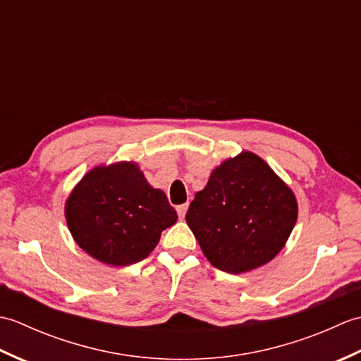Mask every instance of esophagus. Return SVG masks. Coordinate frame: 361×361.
<instances>
[{
  "label": "esophagus",
  "mask_w": 361,
  "mask_h": 361,
  "mask_svg": "<svg viewBox=\"0 0 361 361\" xmlns=\"http://www.w3.org/2000/svg\"><path fill=\"white\" fill-rule=\"evenodd\" d=\"M188 208H189V203H185V204H180V206H176V212H178L180 219H185Z\"/></svg>",
  "instance_id": "1"
}]
</instances>
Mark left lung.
I'll return each instance as SVG.
<instances>
[{
	"label": "left lung",
	"instance_id": "8db88e82",
	"mask_svg": "<svg viewBox=\"0 0 361 361\" xmlns=\"http://www.w3.org/2000/svg\"><path fill=\"white\" fill-rule=\"evenodd\" d=\"M296 219L293 192L251 152L214 169L186 214L204 256L226 273L250 271L271 260Z\"/></svg>",
	"mask_w": 361,
	"mask_h": 361
}]
</instances>
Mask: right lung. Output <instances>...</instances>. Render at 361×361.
<instances>
[{"instance_id": "1", "label": "right lung", "mask_w": 361, "mask_h": 361, "mask_svg": "<svg viewBox=\"0 0 361 361\" xmlns=\"http://www.w3.org/2000/svg\"><path fill=\"white\" fill-rule=\"evenodd\" d=\"M79 247L104 264L126 267L147 257L178 216L135 163L101 166L74 188L65 206Z\"/></svg>"}]
</instances>
